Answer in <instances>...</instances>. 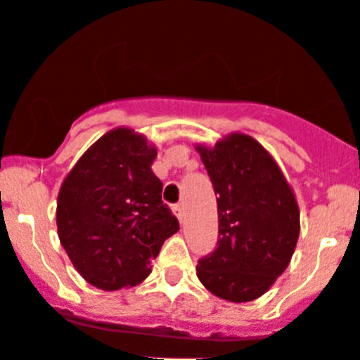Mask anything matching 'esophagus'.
I'll return each instance as SVG.
<instances>
[{
  "label": "esophagus",
  "instance_id": "1",
  "mask_svg": "<svg viewBox=\"0 0 360 360\" xmlns=\"http://www.w3.org/2000/svg\"><path fill=\"white\" fill-rule=\"evenodd\" d=\"M172 212H174V215L179 219V222H183V220H184V206H183V204H176V206L172 208Z\"/></svg>",
  "mask_w": 360,
  "mask_h": 360
}]
</instances>
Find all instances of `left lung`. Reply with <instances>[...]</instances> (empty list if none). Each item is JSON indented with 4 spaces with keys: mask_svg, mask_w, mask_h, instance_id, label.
<instances>
[{
    "mask_svg": "<svg viewBox=\"0 0 360 360\" xmlns=\"http://www.w3.org/2000/svg\"><path fill=\"white\" fill-rule=\"evenodd\" d=\"M213 183L219 244L199 260L197 278L217 297L245 303L264 296L289 267L300 208L274 158L255 138L231 132L195 145Z\"/></svg>",
    "mask_w": 360,
    "mask_h": 360,
    "instance_id": "left-lung-1",
    "label": "left lung"
}]
</instances>
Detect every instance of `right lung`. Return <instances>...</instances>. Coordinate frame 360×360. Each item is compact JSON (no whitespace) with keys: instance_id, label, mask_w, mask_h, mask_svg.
<instances>
[{"instance_id":"obj_1","label":"right lung","mask_w":360,"mask_h":360,"mask_svg":"<svg viewBox=\"0 0 360 360\" xmlns=\"http://www.w3.org/2000/svg\"><path fill=\"white\" fill-rule=\"evenodd\" d=\"M158 150L129 127L105 132L64 177L57 231L73 267L102 290L141 283L179 222L152 172Z\"/></svg>"}]
</instances>
